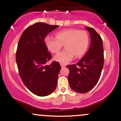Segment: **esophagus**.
I'll return each instance as SVG.
<instances>
[{
    "instance_id": "esophagus-1",
    "label": "esophagus",
    "mask_w": 121,
    "mask_h": 121,
    "mask_svg": "<svg viewBox=\"0 0 121 121\" xmlns=\"http://www.w3.org/2000/svg\"><path fill=\"white\" fill-rule=\"evenodd\" d=\"M60 65H61V66L62 68H64V67H65V66H66V65H65L64 64H60Z\"/></svg>"
}]
</instances>
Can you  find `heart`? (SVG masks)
Listing matches in <instances>:
<instances>
[{
	"mask_svg": "<svg viewBox=\"0 0 121 121\" xmlns=\"http://www.w3.org/2000/svg\"><path fill=\"white\" fill-rule=\"evenodd\" d=\"M89 41L86 32L76 29L61 30L56 34V38L49 36L45 39L47 48L53 53H58L64 44L65 49L55 57V60L64 64L70 61L74 56H82L88 48Z\"/></svg>",
	"mask_w": 121,
	"mask_h": 121,
	"instance_id": "1",
	"label": "heart"
}]
</instances>
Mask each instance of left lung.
<instances>
[{"mask_svg": "<svg viewBox=\"0 0 121 121\" xmlns=\"http://www.w3.org/2000/svg\"><path fill=\"white\" fill-rule=\"evenodd\" d=\"M90 33L91 45L86 53L76 64L68 65L69 84L73 91L85 93L96 85L104 62L102 40L93 28H85Z\"/></svg>", "mask_w": 121, "mask_h": 121, "instance_id": "8db88e82", "label": "left lung"}]
</instances>
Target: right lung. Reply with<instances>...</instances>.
<instances>
[{
	"label": "right lung",
	"instance_id": "add662e5",
	"mask_svg": "<svg viewBox=\"0 0 121 121\" xmlns=\"http://www.w3.org/2000/svg\"><path fill=\"white\" fill-rule=\"evenodd\" d=\"M59 27L36 23L26 29L18 43L16 61L19 75L28 89L38 96L49 95L56 88L61 66L57 61L46 65L52 55L44 40Z\"/></svg>",
	"mask_w": 121,
	"mask_h": 121
}]
</instances>
